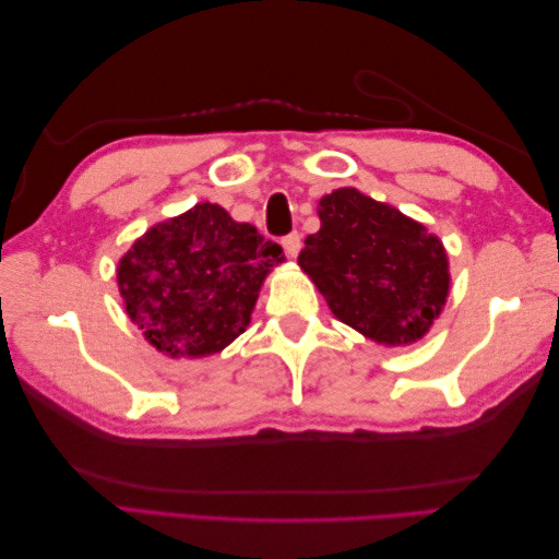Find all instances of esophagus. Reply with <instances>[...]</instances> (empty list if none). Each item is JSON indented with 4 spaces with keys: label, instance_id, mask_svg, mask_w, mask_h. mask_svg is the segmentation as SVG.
<instances>
[{
    "label": "esophagus",
    "instance_id": "1",
    "mask_svg": "<svg viewBox=\"0 0 559 559\" xmlns=\"http://www.w3.org/2000/svg\"><path fill=\"white\" fill-rule=\"evenodd\" d=\"M281 245H283V249H286V254L290 257V259H295L300 254V247H302V242H300V233H290V235H286L281 240Z\"/></svg>",
    "mask_w": 559,
    "mask_h": 559
}]
</instances>
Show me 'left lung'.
<instances>
[{
  "label": "left lung",
  "mask_w": 559,
  "mask_h": 559,
  "mask_svg": "<svg viewBox=\"0 0 559 559\" xmlns=\"http://www.w3.org/2000/svg\"><path fill=\"white\" fill-rule=\"evenodd\" d=\"M322 228L307 235L300 269L338 322L384 346L420 341L449 295L439 237L353 187L319 199Z\"/></svg>",
  "instance_id": "8db88e82"
}]
</instances>
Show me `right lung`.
Wrapping results in <instances>:
<instances>
[{"label": "right lung", "instance_id": "add662e5", "mask_svg": "<svg viewBox=\"0 0 559 559\" xmlns=\"http://www.w3.org/2000/svg\"><path fill=\"white\" fill-rule=\"evenodd\" d=\"M286 261L254 225L197 204L153 225L117 264L129 319L170 358L221 353L252 319L266 273Z\"/></svg>", "mask_w": 559, "mask_h": 559}]
</instances>
